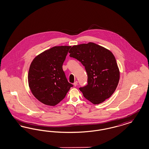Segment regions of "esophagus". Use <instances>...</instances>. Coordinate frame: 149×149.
<instances>
[{
  "label": "esophagus",
  "instance_id": "esophagus-1",
  "mask_svg": "<svg viewBox=\"0 0 149 149\" xmlns=\"http://www.w3.org/2000/svg\"><path fill=\"white\" fill-rule=\"evenodd\" d=\"M73 85H74V86H77V81H75V82H74V84H73Z\"/></svg>",
  "mask_w": 149,
  "mask_h": 149
}]
</instances>
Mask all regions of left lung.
<instances>
[{"mask_svg":"<svg viewBox=\"0 0 149 149\" xmlns=\"http://www.w3.org/2000/svg\"><path fill=\"white\" fill-rule=\"evenodd\" d=\"M69 56L85 67L87 84L79 88L84 97L96 104L110 97L118 86L119 70L113 53L96 43L73 46Z\"/></svg>","mask_w":149,"mask_h":149,"instance_id":"left-lung-1","label":"left lung"}]
</instances>
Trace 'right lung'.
<instances>
[{
  "label": "right lung",
  "instance_id": "1",
  "mask_svg": "<svg viewBox=\"0 0 149 149\" xmlns=\"http://www.w3.org/2000/svg\"><path fill=\"white\" fill-rule=\"evenodd\" d=\"M71 46H55L36 56L28 75L29 85L41 102L54 106L63 100L73 85L67 80L63 64Z\"/></svg>",
  "mask_w": 149,
  "mask_h": 149
}]
</instances>
